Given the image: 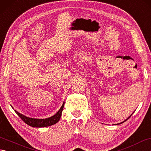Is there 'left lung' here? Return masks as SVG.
Wrapping results in <instances>:
<instances>
[{
  "label": "left lung",
  "mask_w": 151,
  "mask_h": 151,
  "mask_svg": "<svg viewBox=\"0 0 151 151\" xmlns=\"http://www.w3.org/2000/svg\"><path fill=\"white\" fill-rule=\"evenodd\" d=\"M131 115H130V116H129V117H128V118L127 119H126V120H125V121H123V122H122V123H119V124H121V123H124V122H125V121H127V120H128V119H129V118H130V117H131Z\"/></svg>",
  "instance_id": "left-lung-1"
}]
</instances>
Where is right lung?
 <instances>
[{"label":"right lung","mask_w":151,"mask_h":151,"mask_svg":"<svg viewBox=\"0 0 151 151\" xmlns=\"http://www.w3.org/2000/svg\"><path fill=\"white\" fill-rule=\"evenodd\" d=\"M64 104L65 103L63 102L62 107L60 108L59 111H58L55 115H54L53 116L47 118V119L30 118V117L25 116V115H22L20 113H19L17 111L15 110V113L19 115V117H20L25 123H27L28 125H29V126H31L32 127H37V128L49 127V126H51V125L56 124L60 120L61 116H62V112L63 111Z\"/></svg>","instance_id":"right-lung-1"}]
</instances>
